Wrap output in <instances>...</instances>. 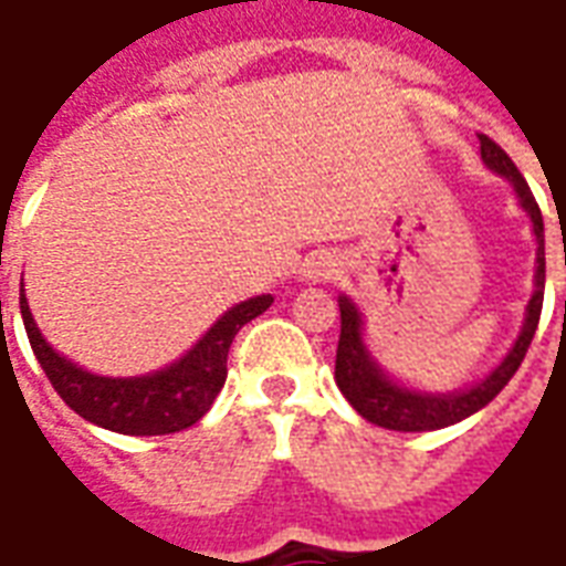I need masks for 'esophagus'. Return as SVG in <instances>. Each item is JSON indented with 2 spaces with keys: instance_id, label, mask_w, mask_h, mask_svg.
Returning a JSON list of instances; mask_svg holds the SVG:
<instances>
[{
  "instance_id": "34e87169",
  "label": "esophagus",
  "mask_w": 566,
  "mask_h": 566,
  "mask_svg": "<svg viewBox=\"0 0 566 566\" xmlns=\"http://www.w3.org/2000/svg\"><path fill=\"white\" fill-rule=\"evenodd\" d=\"M331 266H321V270H315V279H318V275H324V279H327V275H331Z\"/></svg>"
}]
</instances>
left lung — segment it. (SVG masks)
Here are the masks:
<instances>
[{"label":"left lung","mask_w":566,"mask_h":566,"mask_svg":"<svg viewBox=\"0 0 566 566\" xmlns=\"http://www.w3.org/2000/svg\"><path fill=\"white\" fill-rule=\"evenodd\" d=\"M479 148H482V160L494 169V172L506 175L515 187V193L522 199V209L531 214L536 233V291L527 303V318H524L522 336L515 339L512 352L503 357L485 381H479L475 388L461 394H416L406 391L400 385H394L385 373H381L373 360H369L364 339H360V315L352 306V300L339 296V345H336V385L345 394V400L355 406L360 416L373 421V424L388 427V430H439V427L458 424L463 418L479 412L497 397L515 369L522 367L524 355L531 348L536 324H539V312H543V291H546V242H543V214L536 206L531 187L518 172V166L510 160V154L500 148L497 142L488 139L485 133H479Z\"/></svg>","instance_id":"left-lung-1"}]
</instances>
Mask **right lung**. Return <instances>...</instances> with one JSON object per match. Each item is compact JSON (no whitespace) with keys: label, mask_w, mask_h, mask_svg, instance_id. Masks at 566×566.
Here are the masks:
<instances>
[{"label":"right lung","mask_w":566,"mask_h":566,"mask_svg":"<svg viewBox=\"0 0 566 566\" xmlns=\"http://www.w3.org/2000/svg\"><path fill=\"white\" fill-rule=\"evenodd\" d=\"M270 306V294L233 306L199 339L193 352H187L178 364L160 373H150L142 379H103L69 364L66 357H60L44 343L30 315L27 296L20 294V315L32 352L39 357L48 381L54 385V391L63 397V403L75 409L84 421L127 437H163L197 424L223 388L227 355L235 333Z\"/></svg>","instance_id":"1"}]
</instances>
